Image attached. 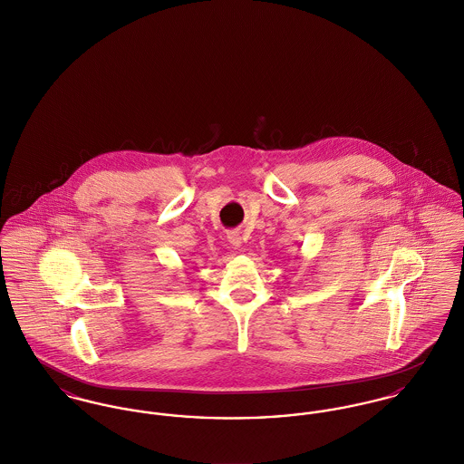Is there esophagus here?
Returning <instances> with one entry per match:
<instances>
[{"label": "esophagus", "instance_id": "obj_1", "mask_svg": "<svg viewBox=\"0 0 464 464\" xmlns=\"http://www.w3.org/2000/svg\"><path fill=\"white\" fill-rule=\"evenodd\" d=\"M227 237H228V243L234 247H241V245H243V237H241L239 232H228Z\"/></svg>", "mask_w": 464, "mask_h": 464}]
</instances>
